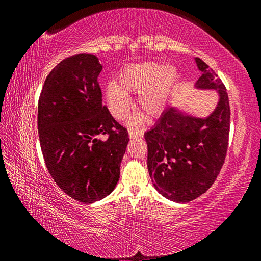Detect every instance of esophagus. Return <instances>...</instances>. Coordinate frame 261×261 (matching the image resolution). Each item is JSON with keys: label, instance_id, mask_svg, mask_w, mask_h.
<instances>
[{"label": "esophagus", "instance_id": "1", "mask_svg": "<svg viewBox=\"0 0 261 261\" xmlns=\"http://www.w3.org/2000/svg\"><path fill=\"white\" fill-rule=\"evenodd\" d=\"M143 130H129V137L131 139L140 138V137H143Z\"/></svg>", "mask_w": 261, "mask_h": 261}]
</instances>
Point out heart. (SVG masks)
<instances>
[{
	"label": "heart",
	"instance_id": "heart-1",
	"mask_svg": "<svg viewBox=\"0 0 261 261\" xmlns=\"http://www.w3.org/2000/svg\"><path fill=\"white\" fill-rule=\"evenodd\" d=\"M177 78V70L171 65L143 63L125 68L118 74V86L110 83L105 95L108 108L114 117L123 120L130 112L129 93L139 94L138 106L148 117L161 115ZM141 116L132 118V124L140 123Z\"/></svg>",
	"mask_w": 261,
	"mask_h": 261
}]
</instances>
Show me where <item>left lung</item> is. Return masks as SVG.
Here are the masks:
<instances>
[{"label":"left lung","mask_w":261,"mask_h":261,"mask_svg":"<svg viewBox=\"0 0 261 261\" xmlns=\"http://www.w3.org/2000/svg\"><path fill=\"white\" fill-rule=\"evenodd\" d=\"M201 76L198 90H215L219 101L205 118L171 107L145 134L147 168L154 188L167 199L189 202L215 182L226 159L230 107L223 83L204 61L194 59Z\"/></svg>","instance_id":"8db88e82"}]
</instances>
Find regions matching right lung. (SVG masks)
I'll return each instance as SVG.
<instances>
[{"label":"right lung","mask_w":261,"mask_h":261,"mask_svg":"<svg viewBox=\"0 0 261 261\" xmlns=\"http://www.w3.org/2000/svg\"><path fill=\"white\" fill-rule=\"evenodd\" d=\"M92 54L61 61L48 74L38 103V131L53 179L83 204L103 199L116 187L129 135L102 105ZM101 134L108 136L102 141Z\"/></svg>","instance_id":"1"}]
</instances>
